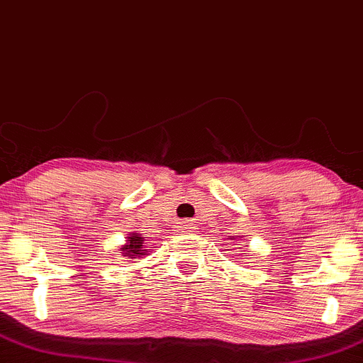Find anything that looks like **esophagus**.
Segmentation results:
<instances>
[{
	"label": "esophagus",
	"instance_id": "34e87169",
	"mask_svg": "<svg viewBox=\"0 0 363 363\" xmlns=\"http://www.w3.org/2000/svg\"><path fill=\"white\" fill-rule=\"evenodd\" d=\"M177 230L179 233H187V231L194 230V225L191 221H181V223H177Z\"/></svg>",
	"mask_w": 363,
	"mask_h": 363
}]
</instances>
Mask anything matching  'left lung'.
<instances>
[{"label": "left lung", "instance_id": "8db88e82", "mask_svg": "<svg viewBox=\"0 0 363 363\" xmlns=\"http://www.w3.org/2000/svg\"><path fill=\"white\" fill-rule=\"evenodd\" d=\"M230 240H235V238H230Z\"/></svg>", "mask_w": 363, "mask_h": 363}]
</instances>
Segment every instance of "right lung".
I'll return each instance as SVG.
<instances>
[{"instance_id": "right-lung-1", "label": "right lung", "mask_w": 363, "mask_h": 363, "mask_svg": "<svg viewBox=\"0 0 363 363\" xmlns=\"http://www.w3.org/2000/svg\"><path fill=\"white\" fill-rule=\"evenodd\" d=\"M120 252L123 253L126 259H142L143 255H147L148 248L145 247V238L142 233H128V237L125 240V245H121Z\"/></svg>"}]
</instances>
